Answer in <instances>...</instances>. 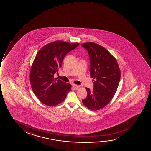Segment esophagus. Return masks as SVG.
I'll return each mask as SVG.
<instances>
[{
    "label": "esophagus",
    "mask_w": 151,
    "mask_h": 151,
    "mask_svg": "<svg viewBox=\"0 0 151 151\" xmlns=\"http://www.w3.org/2000/svg\"><path fill=\"white\" fill-rule=\"evenodd\" d=\"M73 87L75 89H77L78 88L79 86L78 85H75V84H73L72 85Z\"/></svg>",
    "instance_id": "esophagus-1"
}]
</instances>
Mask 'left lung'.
Segmentation results:
<instances>
[{
  "instance_id": "1",
  "label": "left lung",
  "mask_w": 151,
  "mask_h": 151,
  "mask_svg": "<svg viewBox=\"0 0 151 151\" xmlns=\"http://www.w3.org/2000/svg\"><path fill=\"white\" fill-rule=\"evenodd\" d=\"M81 46L88 52L90 75L94 79L92 90L86 88L88 95L82 101L88 108L97 110L107 105L115 94L121 77L120 68L116 59L103 46L93 42Z\"/></svg>"
}]
</instances>
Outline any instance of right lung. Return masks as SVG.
Masks as SVG:
<instances>
[{
	"instance_id": "obj_1",
	"label": "right lung",
	"mask_w": 151,
	"mask_h": 151,
	"mask_svg": "<svg viewBox=\"0 0 151 151\" xmlns=\"http://www.w3.org/2000/svg\"><path fill=\"white\" fill-rule=\"evenodd\" d=\"M79 44L57 41L44 46L37 52L31 67L30 81L31 88L42 103L54 106L61 103L71 90V85L54 78L58 74L64 57Z\"/></svg>"
}]
</instances>
